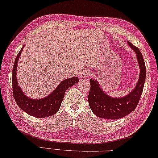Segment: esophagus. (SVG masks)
<instances>
[{"instance_id": "obj_1", "label": "esophagus", "mask_w": 158, "mask_h": 158, "mask_svg": "<svg viewBox=\"0 0 158 158\" xmlns=\"http://www.w3.org/2000/svg\"><path fill=\"white\" fill-rule=\"evenodd\" d=\"M89 71L88 70L85 69V70H82L81 71V74H80V77H81V78H87V77H89Z\"/></svg>"}]
</instances>
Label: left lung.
Wrapping results in <instances>:
<instances>
[{
    "label": "left lung",
    "mask_w": 158,
    "mask_h": 158,
    "mask_svg": "<svg viewBox=\"0 0 158 158\" xmlns=\"http://www.w3.org/2000/svg\"><path fill=\"white\" fill-rule=\"evenodd\" d=\"M128 44L136 54L140 69V74L136 85L127 95L114 98L106 94L98 81L90 79V89L88 94V102L91 110L98 117L106 119H118L124 117L135 110L143 89L146 69L139 49L128 41Z\"/></svg>",
    "instance_id": "obj_1"
}]
</instances>
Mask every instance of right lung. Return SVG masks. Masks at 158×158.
<instances>
[{"label":"right lung","mask_w":158,"mask_h":158,"mask_svg":"<svg viewBox=\"0 0 158 158\" xmlns=\"http://www.w3.org/2000/svg\"><path fill=\"white\" fill-rule=\"evenodd\" d=\"M24 47L25 46H23L17 56L13 69V91L15 100L22 110L34 117L45 118L54 115L60 109L65 91L69 87L78 82V77H73L61 81L56 88L45 98L41 99L29 98L23 93L17 80V66Z\"/></svg>","instance_id":"obj_1"}]
</instances>
